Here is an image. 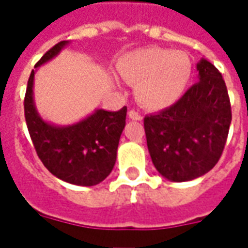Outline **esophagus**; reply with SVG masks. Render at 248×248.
<instances>
[{
  "label": "esophagus",
  "mask_w": 248,
  "mask_h": 248,
  "mask_svg": "<svg viewBox=\"0 0 248 248\" xmlns=\"http://www.w3.org/2000/svg\"><path fill=\"white\" fill-rule=\"evenodd\" d=\"M129 118L133 119V121H142V115H140V113H137V111H134V110H130L129 111Z\"/></svg>",
  "instance_id": "esophagus-1"
}]
</instances>
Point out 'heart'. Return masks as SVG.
<instances>
[{
  "label": "heart",
  "instance_id": "heart-1",
  "mask_svg": "<svg viewBox=\"0 0 248 248\" xmlns=\"http://www.w3.org/2000/svg\"><path fill=\"white\" fill-rule=\"evenodd\" d=\"M118 71L124 81L137 85V97L145 108L162 110L182 97L191 63L182 51L143 47L124 54Z\"/></svg>",
  "mask_w": 248,
  "mask_h": 248
}]
</instances>
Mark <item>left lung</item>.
<instances>
[{"instance_id": "obj_1", "label": "left lung", "mask_w": 248, "mask_h": 248, "mask_svg": "<svg viewBox=\"0 0 248 248\" xmlns=\"http://www.w3.org/2000/svg\"><path fill=\"white\" fill-rule=\"evenodd\" d=\"M198 79L170 108L145 117L147 149L156 171L187 182L213 169L226 145L231 106L222 74L202 58Z\"/></svg>"}]
</instances>
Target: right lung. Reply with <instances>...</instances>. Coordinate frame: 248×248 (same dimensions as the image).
<instances>
[{
  "label": "right lung",
  "instance_id": "right-lung-1",
  "mask_svg": "<svg viewBox=\"0 0 248 248\" xmlns=\"http://www.w3.org/2000/svg\"><path fill=\"white\" fill-rule=\"evenodd\" d=\"M69 41L53 46L31 70L25 95V118L35 151L49 171L76 186H95L114 169L127 108L118 111L95 108L70 124H56L40 115L34 102V74L61 53Z\"/></svg>",
  "mask_w": 248,
  "mask_h": 248
}]
</instances>
